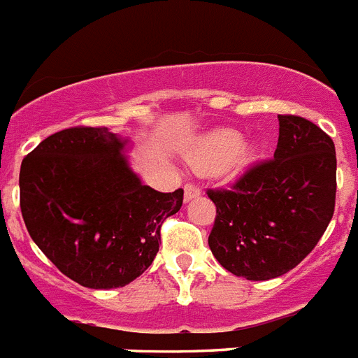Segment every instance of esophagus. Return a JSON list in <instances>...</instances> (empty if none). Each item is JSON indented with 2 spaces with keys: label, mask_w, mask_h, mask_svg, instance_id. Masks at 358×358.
Segmentation results:
<instances>
[{
  "label": "esophagus",
  "mask_w": 358,
  "mask_h": 358,
  "mask_svg": "<svg viewBox=\"0 0 358 358\" xmlns=\"http://www.w3.org/2000/svg\"><path fill=\"white\" fill-rule=\"evenodd\" d=\"M201 195V190L197 188L195 185H186L185 186V201L188 203V201L195 199V197H199Z\"/></svg>",
  "instance_id": "34e87169"
}]
</instances>
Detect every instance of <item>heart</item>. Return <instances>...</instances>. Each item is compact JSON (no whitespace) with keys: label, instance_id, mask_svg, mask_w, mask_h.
<instances>
[{"label":"heart","instance_id":"heart-1","mask_svg":"<svg viewBox=\"0 0 358 358\" xmlns=\"http://www.w3.org/2000/svg\"><path fill=\"white\" fill-rule=\"evenodd\" d=\"M259 146L243 143V136L231 128H217L197 141L188 163L199 173L222 172L226 176H239L255 161Z\"/></svg>","mask_w":358,"mask_h":358}]
</instances>
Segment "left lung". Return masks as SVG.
Returning <instances> with one entry per match:
<instances>
[{"mask_svg": "<svg viewBox=\"0 0 358 358\" xmlns=\"http://www.w3.org/2000/svg\"><path fill=\"white\" fill-rule=\"evenodd\" d=\"M331 137L299 115H279L273 159L250 168L231 190H208L217 206L208 237L222 268L248 280L288 273L328 228L335 210Z\"/></svg>", "mask_w": 358, "mask_h": 358, "instance_id": "obj_1", "label": "left lung"}]
</instances>
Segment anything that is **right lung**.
I'll use <instances>...</instances> for the list:
<instances>
[{
  "mask_svg": "<svg viewBox=\"0 0 358 358\" xmlns=\"http://www.w3.org/2000/svg\"><path fill=\"white\" fill-rule=\"evenodd\" d=\"M127 137L108 128L52 134L23 159L20 203L27 230L61 273L85 288L127 286L154 262L161 224L182 206L143 185Z\"/></svg>",
  "mask_w": 358,
  "mask_h": 358,
  "instance_id": "right-lung-1",
  "label": "right lung"
}]
</instances>
